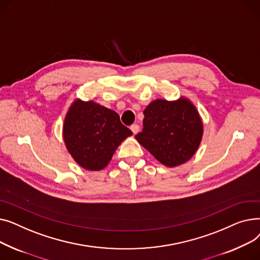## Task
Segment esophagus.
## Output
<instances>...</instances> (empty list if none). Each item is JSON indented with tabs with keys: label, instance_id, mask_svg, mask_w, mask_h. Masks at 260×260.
Masks as SVG:
<instances>
[{
	"label": "esophagus",
	"instance_id": "1",
	"mask_svg": "<svg viewBox=\"0 0 260 260\" xmlns=\"http://www.w3.org/2000/svg\"><path fill=\"white\" fill-rule=\"evenodd\" d=\"M131 129H132V132L134 133V135H136V134H138L140 127H139L138 124H133V125L131 126Z\"/></svg>",
	"mask_w": 260,
	"mask_h": 260
}]
</instances>
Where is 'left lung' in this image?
Instances as JSON below:
<instances>
[{"label": "left lung", "mask_w": 260, "mask_h": 260, "mask_svg": "<svg viewBox=\"0 0 260 260\" xmlns=\"http://www.w3.org/2000/svg\"><path fill=\"white\" fill-rule=\"evenodd\" d=\"M143 129L135 136L163 166L175 168L194 156L203 136L198 109L186 97L157 99L144 109Z\"/></svg>", "instance_id": "left-lung-1"}]
</instances>
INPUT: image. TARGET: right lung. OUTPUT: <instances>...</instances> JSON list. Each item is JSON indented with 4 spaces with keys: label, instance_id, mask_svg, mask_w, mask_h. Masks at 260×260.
Returning a JSON list of instances; mask_svg holds the SVG:
<instances>
[{
    "label": "right lung",
    "instance_id": "obj_1",
    "mask_svg": "<svg viewBox=\"0 0 260 260\" xmlns=\"http://www.w3.org/2000/svg\"><path fill=\"white\" fill-rule=\"evenodd\" d=\"M133 132L119 115L92 100L75 99L65 115L63 140L68 153L87 171L103 170Z\"/></svg>",
    "mask_w": 260,
    "mask_h": 260
}]
</instances>
